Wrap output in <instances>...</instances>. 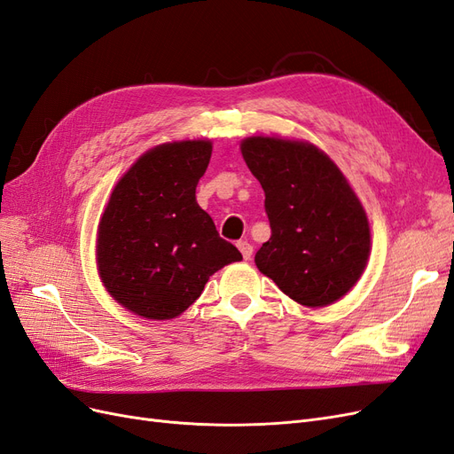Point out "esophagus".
<instances>
[{
	"label": "esophagus",
	"mask_w": 454,
	"mask_h": 454,
	"mask_svg": "<svg viewBox=\"0 0 454 454\" xmlns=\"http://www.w3.org/2000/svg\"><path fill=\"white\" fill-rule=\"evenodd\" d=\"M237 246H239V250H240V254H242V257H244L246 261L252 259V254H254V246H252L250 242L240 240Z\"/></svg>",
	"instance_id": "34e87169"
}]
</instances>
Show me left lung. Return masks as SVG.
<instances>
[{"mask_svg": "<svg viewBox=\"0 0 454 454\" xmlns=\"http://www.w3.org/2000/svg\"><path fill=\"white\" fill-rule=\"evenodd\" d=\"M242 157L265 191L270 239L257 269L305 307H325L360 280L371 250L369 222L347 177L309 142L252 136Z\"/></svg>", "mask_w": 454, "mask_h": 454, "instance_id": "8db88e82", "label": "left lung"}]
</instances>
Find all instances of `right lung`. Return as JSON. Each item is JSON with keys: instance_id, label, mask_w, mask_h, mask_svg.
I'll use <instances>...</instances> for the list:
<instances>
[{"instance_id": "add662e5", "label": "right lung", "mask_w": 454, "mask_h": 454, "mask_svg": "<svg viewBox=\"0 0 454 454\" xmlns=\"http://www.w3.org/2000/svg\"><path fill=\"white\" fill-rule=\"evenodd\" d=\"M210 157V140L157 145L132 164L109 197L96 263L107 294L142 318H176L200 297L215 270L242 259L195 197Z\"/></svg>"}]
</instances>
